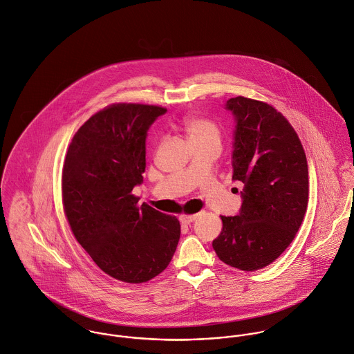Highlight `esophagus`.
<instances>
[{"mask_svg": "<svg viewBox=\"0 0 354 354\" xmlns=\"http://www.w3.org/2000/svg\"><path fill=\"white\" fill-rule=\"evenodd\" d=\"M196 217H197V214H187V213H182V214L179 216V220H180V223H183V224H190L192 221H194V220H196Z\"/></svg>", "mask_w": 354, "mask_h": 354, "instance_id": "obj_1", "label": "esophagus"}]
</instances>
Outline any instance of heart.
<instances>
[{
	"label": "heart",
	"mask_w": 354,
	"mask_h": 354,
	"mask_svg": "<svg viewBox=\"0 0 354 354\" xmlns=\"http://www.w3.org/2000/svg\"><path fill=\"white\" fill-rule=\"evenodd\" d=\"M183 129L192 143L198 142H217L220 143V129L212 120L201 116H186L183 119Z\"/></svg>",
	"instance_id": "heart-1"
}]
</instances>
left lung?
<instances>
[{
  "mask_svg": "<svg viewBox=\"0 0 354 354\" xmlns=\"http://www.w3.org/2000/svg\"><path fill=\"white\" fill-rule=\"evenodd\" d=\"M236 119L232 179L243 183L242 208L220 216L217 257L257 271L274 263L295 238L309 198L306 156L295 130L272 105L238 95L225 104Z\"/></svg>",
  "mask_w": 354,
  "mask_h": 354,
  "instance_id": "obj_1",
  "label": "left lung"
}]
</instances>
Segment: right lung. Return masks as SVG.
Returning <instances> with one entry per match:
<instances>
[{
	"label": "right lung",
	"instance_id": "1",
	"mask_svg": "<svg viewBox=\"0 0 354 354\" xmlns=\"http://www.w3.org/2000/svg\"><path fill=\"white\" fill-rule=\"evenodd\" d=\"M160 105L118 102L94 113L67 149L63 208L72 234L109 277L145 283L161 274L176 250V216L138 205L133 189L146 168V131Z\"/></svg>",
	"mask_w": 354,
	"mask_h": 354
}]
</instances>
